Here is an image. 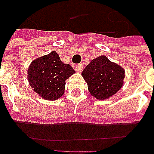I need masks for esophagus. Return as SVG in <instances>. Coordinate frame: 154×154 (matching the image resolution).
I'll list each match as a JSON object with an SVG mask.
<instances>
[{
    "mask_svg": "<svg viewBox=\"0 0 154 154\" xmlns=\"http://www.w3.org/2000/svg\"><path fill=\"white\" fill-rule=\"evenodd\" d=\"M82 69H83V65L82 64H77L75 66V70H77V71H81Z\"/></svg>",
    "mask_w": 154,
    "mask_h": 154,
    "instance_id": "esophagus-1",
    "label": "esophagus"
}]
</instances>
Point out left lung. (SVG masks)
Here are the masks:
<instances>
[{
    "instance_id": "left-lung-1",
    "label": "left lung",
    "mask_w": 154,
    "mask_h": 154,
    "mask_svg": "<svg viewBox=\"0 0 154 154\" xmlns=\"http://www.w3.org/2000/svg\"><path fill=\"white\" fill-rule=\"evenodd\" d=\"M91 94L99 100L110 97L122 88L125 72L120 66L106 56L98 57L82 72Z\"/></svg>"
}]
</instances>
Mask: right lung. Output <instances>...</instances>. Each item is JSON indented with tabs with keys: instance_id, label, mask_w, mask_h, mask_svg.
Segmentation results:
<instances>
[{
	"instance_id": "obj_1",
	"label": "right lung",
	"mask_w": 154,
	"mask_h": 154,
	"mask_svg": "<svg viewBox=\"0 0 154 154\" xmlns=\"http://www.w3.org/2000/svg\"><path fill=\"white\" fill-rule=\"evenodd\" d=\"M27 73L29 84L35 92L45 100H54L63 95L66 80L75 71L53 51L33 61Z\"/></svg>"
}]
</instances>
